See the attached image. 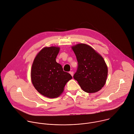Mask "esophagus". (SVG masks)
<instances>
[{"instance_id":"esophagus-1","label":"esophagus","mask_w":134,"mask_h":134,"mask_svg":"<svg viewBox=\"0 0 134 134\" xmlns=\"http://www.w3.org/2000/svg\"><path fill=\"white\" fill-rule=\"evenodd\" d=\"M69 73H70V74L72 75V76H73V73H73V71H70Z\"/></svg>"}]
</instances>
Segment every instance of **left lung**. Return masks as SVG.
Masks as SVG:
<instances>
[{"label": "left lung", "mask_w": 134, "mask_h": 134, "mask_svg": "<svg viewBox=\"0 0 134 134\" xmlns=\"http://www.w3.org/2000/svg\"><path fill=\"white\" fill-rule=\"evenodd\" d=\"M72 48L78 64L73 78L86 92L99 91L105 85L108 75V68L103 58L85 44H78Z\"/></svg>", "instance_id": "obj_1"}]
</instances>
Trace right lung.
<instances>
[{"label":"right lung","instance_id":"add662e5","mask_svg":"<svg viewBox=\"0 0 134 134\" xmlns=\"http://www.w3.org/2000/svg\"><path fill=\"white\" fill-rule=\"evenodd\" d=\"M59 51L60 48L55 46L43 48L35 57L32 66L31 80L34 87L41 94L50 98L59 97L72 78L56 62Z\"/></svg>","mask_w":134,"mask_h":134}]
</instances>
